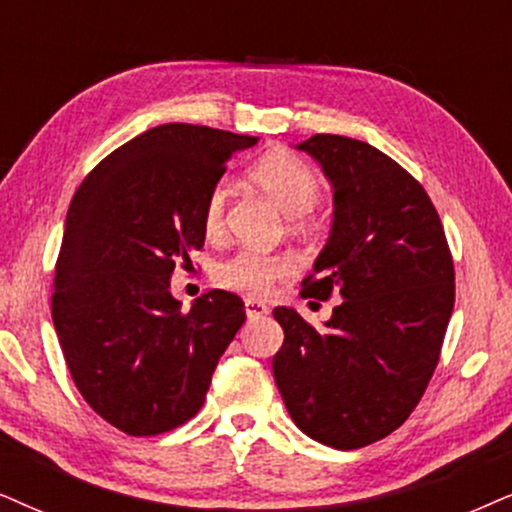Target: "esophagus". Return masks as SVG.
Segmentation results:
<instances>
[{"label": "esophagus", "instance_id": "1", "mask_svg": "<svg viewBox=\"0 0 512 512\" xmlns=\"http://www.w3.org/2000/svg\"><path fill=\"white\" fill-rule=\"evenodd\" d=\"M245 314H248V319H262V316L269 314V307L260 300L248 297V300H245Z\"/></svg>", "mask_w": 512, "mask_h": 512}]
</instances>
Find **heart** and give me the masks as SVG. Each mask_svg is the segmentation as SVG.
Instances as JSON below:
<instances>
[{
    "label": "heart",
    "instance_id": "obj_1",
    "mask_svg": "<svg viewBox=\"0 0 512 512\" xmlns=\"http://www.w3.org/2000/svg\"><path fill=\"white\" fill-rule=\"evenodd\" d=\"M250 181L290 217H302L316 208L321 198V179L300 155L288 151L267 153L250 170ZM226 210V186L215 184L203 203V229L208 236L222 234ZM295 271L290 255H269L257 250H238L215 267V281L222 288L250 297H262L276 281Z\"/></svg>",
    "mask_w": 512,
    "mask_h": 512
}]
</instances>
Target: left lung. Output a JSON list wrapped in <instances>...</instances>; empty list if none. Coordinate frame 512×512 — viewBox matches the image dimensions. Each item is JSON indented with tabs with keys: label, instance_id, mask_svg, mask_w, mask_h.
<instances>
[{
	"label": "left lung",
	"instance_id": "obj_1",
	"mask_svg": "<svg viewBox=\"0 0 512 512\" xmlns=\"http://www.w3.org/2000/svg\"><path fill=\"white\" fill-rule=\"evenodd\" d=\"M333 186V226L302 297L340 304L323 331L276 307L274 380L304 435L361 449L416 409L451 312L454 260L428 193L390 155L338 134L297 144Z\"/></svg>",
	"mask_w": 512,
	"mask_h": 512
}]
</instances>
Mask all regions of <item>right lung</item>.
<instances>
[{"mask_svg": "<svg viewBox=\"0 0 512 512\" xmlns=\"http://www.w3.org/2000/svg\"><path fill=\"white\" fill-rule=\"evenodd\" d=\"M257 137L170 122L115 148L68 208L51 319L92 409L132 437L170 432L203 406L245 304L210 290L181 312L177 264L205 243L203 203Z\"/></svg>", "mask_w": 512, "mask_h": 512, "instance_id": "right-lung-1", "label": "right lung"}]
</instances>
